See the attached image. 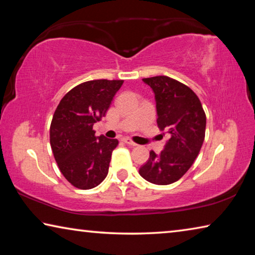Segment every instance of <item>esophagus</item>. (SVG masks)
<instances>
[{
  "mask_svg": "<svg viewBox=\"0 0 255 255\" xmlns=\"http://www.w3.org/2000/svg\"><path fill=\"white\" fill-rule=\"evenodd\" d=\"M123 141L125 144H127V145H130V146H137V144L135 143V141H132L130 138H124L123 139Z\"/></svg>",
  "mask_w": 255,
  "mask_h": 255,
  "instance_id": "esophagus-1",
  "label": "esophagus"
}]
</instances>
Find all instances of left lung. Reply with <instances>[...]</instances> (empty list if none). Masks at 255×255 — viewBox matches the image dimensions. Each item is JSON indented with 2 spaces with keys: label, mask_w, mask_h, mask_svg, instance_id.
I'll return each mask as SVG.
<instances>
[{
  "label": "left lung",
  "mask_w": 255,
  "mask_h": 255,
  "mask_svg": "<svg viewBox=\"0 0 255 255\" xmlns=\"http://www.w3.org/2000/svg\"><path fill=\"white\" fill-rule=\"evenodd\" d=\"M155 94L157 126L169 133L164 149L140 166L139 174L150 183L171 184L182 178L200 152L206 132V114L197 94L169 76L143 79Z\"/></svg>",
  "instance_id": "1"
}]
</instances>
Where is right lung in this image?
<instances>
[{"label": "right lung", "mask_w": 255, "mask_h": 255, "mask_svg": "<svg viewBox=\"0 0 255 255\" xmlns=\"http://www.w3.org/2000/svg\"><path fill=\"white\" fill-rule=\"evenodd\" d=\"M123 80H93L81 83L60 100L50 124V146L62 174L77 189L100 184L109 171L118 139L96 136L100 122Z\"/></svg>", "instance_id": "1"}]
</instances>
